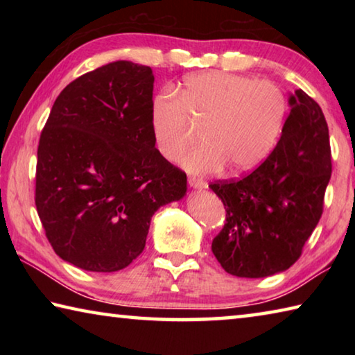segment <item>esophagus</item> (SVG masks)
Segmentation results:
<instances>
[{
    "instance_id": "obj_1",
    "label": "esophagus",
    "mask_w": 355,
    "mask_h": 355,
    "mask_svg": "<svg viewBox=\"0 0 355 355\" xmlns=\"http://www.w3.org/2000/svg\"><path fill=\"white\" fill-rule=\"evenodd\" d=\"M189 186L192 189H205L207 188V183L203 182V180H199V178H189Z\"/></svg>"
}]
</instances>
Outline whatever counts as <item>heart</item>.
Returning a JSON list of instances; mask_svg holds the SVG:
<instances>
[{
  "label": "heart",
  "mask_w": 355,
  "mask_h": 355,
  "mask_svg": "<svg viewBox=\"0 0 355 355\" xmlns=\"http://www.w3.org/2000/svg\"><path fill=\"white\" fill-rule=\"evenodd\" d=\"M288 101L271 81L203 71L183 81L180 97L166 89L150 106V128L156 148L173 158L188 146L194 125H202L200 146L180 156L178 163L194 173L232 175L254 171L271 153L284 128Z\"/></svg>",
  "instance_id": "heart-1"
}]
</instances>
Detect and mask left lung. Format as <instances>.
Listing matches in <instances>:
<instances>
[{"mask_svg": "<svg viewBox=\"0 0 355 355\" xmlns=\"http://www.w3.org/2000/svg\"><path fill=\"white\" fill-rule=\"evenodd\" d=\"M288 105L290 116L271 155L238 182L209 184L227 211L213 254L236 277L286 271L322 214L332 173L326 117L302 89L290 95Z\"/></svg>", "mask_w": 355, "mask_h": 355, "instance_id": "8db88e82", "label": "left lung"}]
</instances>
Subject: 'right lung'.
<instances>
[{
  "label": "right lung",
  "instance_id": "add662e5",
  "mask_svg": "<svg viewBox=\"0 0 355 355\" xmlns=\"http://www.w3.org/2000/svg\"><path fill=\"white\" fill-rule=\"evenodd\" d=\"M153 71L116 61L59 94L40 135L35 207L56 254L92 272L127 268L158 208L186 196V173L150 128Z\"/></svg>",
  "mask_w": 355,
  "mask_h": 355
}]
</instances>
